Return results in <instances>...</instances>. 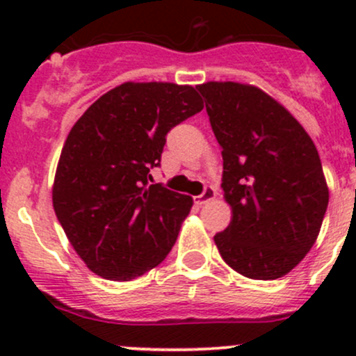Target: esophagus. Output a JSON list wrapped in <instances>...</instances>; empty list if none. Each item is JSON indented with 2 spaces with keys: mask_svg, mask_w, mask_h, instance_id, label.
I'll return each instance as SVG.
<instances>
[{
  "mask_svg": "<svg viewBox=\"0 0 356 356\" xmlns=\"http://www.w3.org/2000/svg\"><path fill=\"white\" fill-rule=\"evenodd\" d=\"M217 196V189L211 188V186H208V188H204V191L201 193L200 196H196L195 198V203L198 204V207H201V204H207L208 201H211Z\"/></svg>",
  "mask_w": 356,
  "mask_h": 356,
  "instance_id": "obj_1",
  "label": "esophagus"
}]
</instances>
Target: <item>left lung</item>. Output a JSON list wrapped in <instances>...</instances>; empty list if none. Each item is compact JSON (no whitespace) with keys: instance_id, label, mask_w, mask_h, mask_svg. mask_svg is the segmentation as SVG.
I'll list each match as a JSON object with an SVG mask.
<instances>
[{"instance_id":"left-lung-1","label":"left lung","mask_w":356,"mask_h":356,"mask_svg":"<svg viewBox=\"0 0 356 356\" xmlns=\"http://www.w3.org/2000/svg\"><path fill=\"white\" fill-rule=\"evenodd\" d=\"M222 148L232 220L215 234L225 264L258 281L293 270L317 241L329 203L321 156L300 122L250 84L196 86Z\"/></svg>"}]
</instances>
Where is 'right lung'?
Returning a JSON list of instances; mask_svg holds the SVG:
<instances>
[{"label": "right lung", "mask_w": 356, "mask_h": 356, "mask_svg": "<svg viewBox=\"0 0 356 356\" xmlns=\"http://www.w3.org/2000/svg\"><path fill=\"white\" fill-rule=\"evenodd\" d=\"M201 110L193 86L124 82L96 99L68 132L53 208L96 275L131 281L170 253L193 198L149 184V170L160 167L167 132Z\"/></svg>", "instance_id": "1"}]
</instances>
